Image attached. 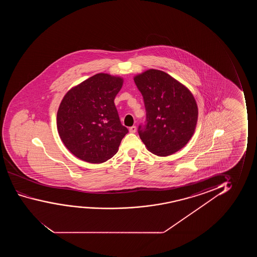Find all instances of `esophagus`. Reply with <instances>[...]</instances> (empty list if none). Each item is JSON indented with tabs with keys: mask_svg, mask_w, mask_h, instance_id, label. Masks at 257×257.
Instances as JSON below:
<instances>
[{
	"mask_svg": "<svg viewBox=\"0 0 257 257\" xmlns=\"http://www.w3.org/2000/svg\"><path fill=\"white\" fill-rule=\"evenodd\" d=\"M136 131H137V128H136V126H132L129 128V132L130 133H132V134H135L136 133Z\"/></svg>",
	"mask_w": 257,
	"mask_h": 257,
	"instance_id": "1",
	"label": "esophagus"
}]
</instances>
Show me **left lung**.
Returning <instances> with one entry per match:
<instances>
[{
    "label": "left lung",
    "mask_w": 257,
    "mask_h": 257,
    "mask_svg": "<svg viewBox=\"0 0 257 257\" xmlns=\"http://www.w3.org/2000/svg\"><path fill=\"white\" fill-rule=\"evenodd\" d=\"M144 99L146 123L138 129L149 151L168 156L185 146L197 125V102L191 92L165 72L149 69L134 77Z\"/></svg>",
    "instance_id": "1"
}]
</instances>
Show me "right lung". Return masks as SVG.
Masks as SVG:
<instances>
[{"label": "right lung", "mask_w": 257, "mask_h": 257, "mask_svg": "<svg viewBox=\"0 0 257 257\" xmlns=\"http://www.w3.org/2000/svg\"><path fill=\"white\" fill-rule=\"evenodd\" d=\"M122 86V78L101 73L64 96L57 113V128L66 148L77 158L102 163L118 150L128 133L114 103Z\"/></svg>", "instance_id": "right-lung-1"}]
</instances>
